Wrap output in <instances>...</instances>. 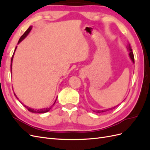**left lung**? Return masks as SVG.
<instances>
[{"mask_svg":"<svg viewBox=\"0 0 150 150\" xmlns=\"http://www.w3.org/2000/svg\"><path fill=\"white\" fill-rule=\"evenodd\" d=\"M127 49H128V51L129 52V57H130V58H131V59L132 60L134 64V55H133V51H132V49H131V46H130V44H128V46H127ZM117 106H118V105H117ZM116 106H115V107H114V108H110V109H108V110H102V111H99V110H98V111H94V112H105V111H109V110H112V109H115V108Z\"/></svg>","mask_w":150,"mask_h":150,"instance_id":"left-lung-1","label":"left lung"}]
</instances>
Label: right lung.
<instances>
[{"instance_id": "1", "label": "right lung", "mask_w": 150, "mask_h": 150, "mask_svg": "<svg viewBox=\"0 0 150 150\" xmlns=\"http://www.w3.org/2000/svg\"><path fill=\"white\" fill-rule=\"evenodd\" d=\"M31 29H32V26H30L29 28L28 29V30H27L25 33H24V34L22 35L21 37V38L19 39V42H18V44L19 43H20L22 40H23L27 35H28V34H29V33H30V31L31 30ZM16 48H17V47H16V49H15V51H14V52H13V55H12V59H11V71L12 72V60H13V55H14V52H15V51H16ZM14 95L15 96H16V95L14 94ZM16 98H17V97L16 96ZM18 99V98H17ZM56 100L55 101V102H54V103L52 104V105L51 106V107H49V108H43V109H39V110H36V109H32V108H30L29 107H28V106H25L24 105V106L28 109V110L29 111H30V112H34V113H45V112H48L50 110H51V108L53 106V105L54 104H55V103H56Z\"/></svg>"}]
</instances>
